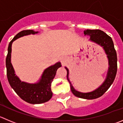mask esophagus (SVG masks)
I'll use <instances>...</instances> for the list:
<instances>
[{"mask_svg":"<svg viewBox=\"0 0 123 123\" xmlns=\"http://www.w3.org/2000/svg\"><path fill=\"white\" fill-rule=\"evenodd\" d=\"M61 61L62 64H65V62H66V59H65L64 57H62V58H61Z\"/></svg>","mask_w":123,"mask_h":123,"instance_id":"obj_1","label":"esophagus"}]
</instances>
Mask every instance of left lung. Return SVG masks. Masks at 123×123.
Segmentation results:
<instances>
[{
  "instance_id": "1",
  "label": "left lung",
  "mask_w": 123,
  "mask_h": 123,
  "mask_svg": "<svg viewBox=\"0 0 123 123\" xmlns=\"http://www.w3.org/2000/svg\"><path fill=\"white\" fill-rule=\"evenodd\" d=\"M84 33L85 35L90 36V41L103 47L107 55L109 60V69L105 81L101 86L94 91L88 93L80 92L76 90L72 86L68 79V69L67 67L65 68L67 70V78L70 84L71 91L73 95L84 99H93L101 96L113 83L117 72V55L112 39L104 31L100 30H87L84 31Z\"/></svg>"
}]
</instances>
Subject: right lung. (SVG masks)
I'll return each instance as SVG.
<instances>
[{"label":"right lung","mask_w":123,"mask_h":123,"mask_svg":"<svg viewBox=\"0 0 123 123\" xmlns=\"http://www.w3.org/2000/svg\"><path fill=\"white\" fill-rule=\"evenodd\" d=\"M38 31L32 30H23L15 36L10 42L8 48V54L6 58V74L8 82L21 99L30 104H42L47 102L52 97L51 84L56 75V71L61 67V62L56 63L54 65L46 68L43 72L39 81L35 84H30L22 82L15 74L13 67L11 62V46L13 41L24 36L34 34Z\"/></svg>","instance_id":"1"}]
</instances>
